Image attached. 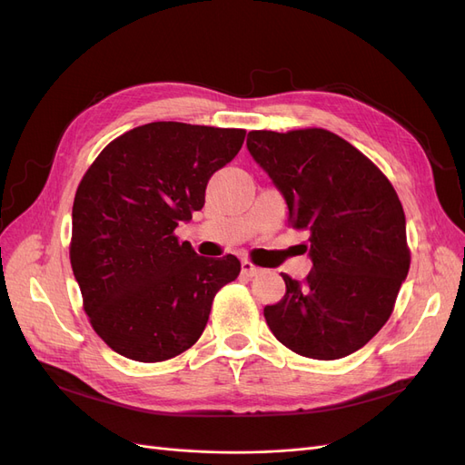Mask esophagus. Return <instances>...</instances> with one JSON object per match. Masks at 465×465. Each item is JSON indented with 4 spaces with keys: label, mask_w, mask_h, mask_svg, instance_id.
I'll use <instances>...</instances> for the list:
<instances>
[{
    "label": "esophagus",
    "mask_w": 465,
    "mask_h": 465,
    "mask_svg": "<svg viewBox=\"0 0 465 465\" xmlns=\"http://www.w3.org/2000/svg\"><path fill=\"white\" fill-rule=\"evenodd\" d=\"M241 267H242V275H244V277H254V275H258V273L262 272L260 267H256L254 263L248 262V260H244Z\"/></svg>",
    "instance_id": "obj_1"
}]
</instances>
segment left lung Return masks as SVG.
Masks as SVG:
<instances>
[{"label": "left lung", "instance_id": "8db88e82", "mask_svg": "<svg viewBox=\"0 0 465 465\" xmlns=\"http://www.w3.org/2000/svg\"><path fill=\"white\" fill-rule=\"evenodd\" d=\"M248 151L283 193L292 229L308 231L312 270L283 273L285 297L265 306L277 340L333 361L367 345L388 322L410 272L405 215L382 171L322 128L250 132Z\"/></svg>", "mask_w": 465, "mask_h": 465}]
</instances>
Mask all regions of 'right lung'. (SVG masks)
Returning <instances> with one entry per match:
<instances>
[{
    "label": "right lung",
    "instance_id": "obj_1",
    "mask_svg": "<svg viewBox=\"0 0 465 465\" xmlns=\"http://www.w3.org/2000/svg\"><path fill=\"white\" fill-rule=\"evenodd\" d=\"M244 130L151 122L110 142L83 176L72 213L74 275L98 337L125 359L161 362L205 330L234 256L203 258L174 229L205 203Z\"/></svg>",
    "mask_w": 465,
    "mask_h": 465
}]
</instances>
